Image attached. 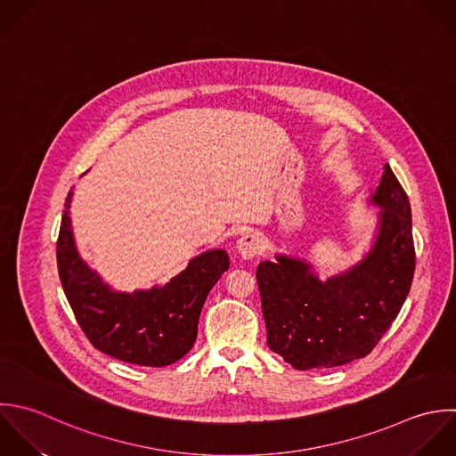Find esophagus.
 I'll list each match as a JSON object with an SVG mask.
<instances>
[{
	"mask_svg": "<svg viewBox=\"0 0 456 456\" xmlns=\"http://www.w3.org/2000/svg\"><path fill=\"white\" fill-rule=\"evenodd\" d=\"M238 254L241 259L248 261L257 257L263 252V240L256 234V232H245L240 240H238Z\"/></svg>",
	"mask_w": 456,
	"mask_h": 456,
	"instance_id": "34e87169",
	"label": "esophagus"
}]
</instances>
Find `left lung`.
<instances>
[{"instance_id":"left-lung-1","label":"left lung","mask_w":456,"mask_h":456,"mask_svg":"<svg viewBox=\"0 0 456 456\" xmlns=\"http://www.w3.org/2000/svg\"><path fill=\"white\" fill-rule=\"evenodd\" d=\"M370 204L380 208L375 241L348 270L322 281L309 261L284 254L257 266L268 346L295 370L336 368L366 357L411 291L412 211L389 163Z\"/></svg>"}]
</instances>
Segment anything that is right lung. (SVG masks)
<instances>
[{
	"label": "right lung",
	"mask_w": 456,
	"mask_h": 456,
	"mask_svg": "<svg viewBox=\"0 0 456 456\" xmlns=\"http://www.w3.org/2000/svg\"><path fill=\"white\" fill-rule=\"evenodd\" d=\"M56 243L58 273L63 293L88 341L102 354L124 362L163 368L184 357L195 339L202 305L229 268L222 248L206 250L165 286L133 293L111 289L79 256L72 236L69 208Z\"/></svg>",
	"instance_id": "obj_1"
}]
</instances>
